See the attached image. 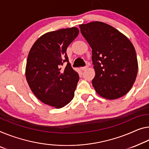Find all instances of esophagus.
<instances>
[{"label": "esophagus", "instance_id": "esophagus-1", "mask_svg": "<svg viewBox=\"0 0 149 149\" xmlns=\"http://www.w3.org/2000/svg\"><path fill=\"white\" fill-rule=\"evenodd\" d=\"M87 68H88V66H86V67H82V68H81V70H85Z\"/></svg>", "mask_w": 149, "mask_h": 149}]
</instances>
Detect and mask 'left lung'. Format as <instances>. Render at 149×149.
Listing matches in <instances>:
<instances>
[{
  "instance_id": "left-lung-1",
  "label": "left lung",
  "mask_w": 149,
  "mask_h": 149,
  "mask_svg": "<svg viewBox=\"0 0 149 149\" xmlns=\"http://www.w3.org/2000/svg\"><path fill=\"white\" fill-rule=\"evenodd\" d=\"M82 35L92 49L95 71L92 84L106 99H117L132 88L138 72L133 45L111 25L95 21L79 25Z\"/></svg>"
}]
</instances>
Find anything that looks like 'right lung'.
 <instances>
[{
	"instance_id": "add662e5",
	"label": "right lung",
	"mask_w": 149,
	"mask_h": 149,
	"mask_svg": "<svg viewBox=\"0 0 149 149\" xmlns=\"http://www.w3.org/2000/svg\"><path fill=\"white\" fill-rule=\"evenodd\" d=\"M79 33L77 27H72L45 33L35 41L27 58L25 75L32 92L43 103L56 109L65 107L74 96L79 77L66 51Z\"/></svg>"
}]
</instances>
